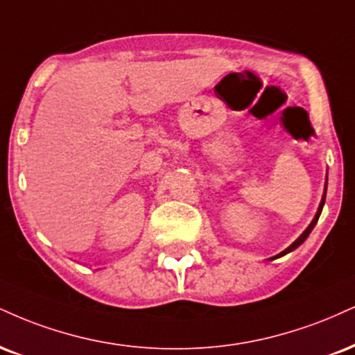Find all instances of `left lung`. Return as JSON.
Listing matches in <instances>:
<instances>
[{
    "label": "left lung",
    "mask_w": 355,
    "mask_h": 355,
    "mask_svg": "<svg viewBox=\"0 0 355 355\" xmlns=\"http://www.w3.org/2000/svg\"><path fill=\"white\" fill-rule=\"evenodd\" d=\"M326 187H327V180H326ZM324 202H326V190H324V195H322V200H321V203H319V208H318V213H315V216H314V220L313 221H311V225L309 226H307V228H306V232L304 233H302L301 234V236L300 238H297V240L296 241H294L293 243V245L291 246H289V248H286V250L283 251V253H279V254H277V258H279V256H284L286 253H289V251H293V250H296V248L297 246H300V245H302V243H304V240H306V238L307 236H309V233L311 232H313V228H314V226H315V223H318V220H319V216H321V211H322V207H324Z\"/></svg>",
    "instance_id": "obj_1"
}]
</instances>
